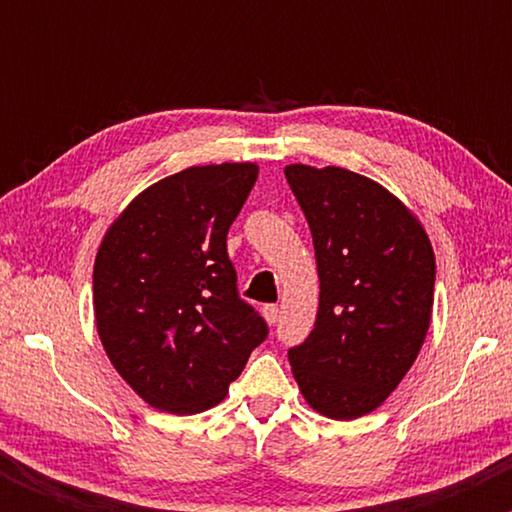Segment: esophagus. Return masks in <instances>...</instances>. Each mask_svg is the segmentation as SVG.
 I'll list each match as a JSON object with an SVG mask.
<instances>
[{
	"mask_svg": "<svg viewBox=\"0 0 512 512\" xmlns=\"http://www.w3.org/2000/svg\"><path fill=\"white\" fill-rule=\"evenodd\" d=\"M262 315H264V320L269 322V325H274V322L279 320V305H274V303L262 305Z\"/></svg>",
	"mask_w": 512,
	"mask_h": 512,
	"instance_id": "34e87169",
	"label": "esophagus"
}]
</instances>
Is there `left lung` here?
Wrapping results in <instances>:
<instances>
[{
  "label": "left lung",
  "instance_id": "obj_1",
  "mask_svg": "<svg viewBox=\"0 0 512 512\" xmlns=\"http://www.w3.org/2000/svg\"><path fill=\"white\" fill-rule=\"evenodd\" d=\"M313 233L320 308L289 349L305 402L327 419L366 416L414 366L433 313L436 255L424 226L354 170L284 168Z\"/></svg>",
  "mask_w": 512,
  "mask_h": 512
}]
</instances>
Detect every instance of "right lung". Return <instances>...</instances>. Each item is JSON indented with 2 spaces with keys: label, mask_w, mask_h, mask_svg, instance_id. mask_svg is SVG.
<instances>
[{
  "label": "right lung",
  "mask_w": 512,
  "mask_h": 512,
  "mask_svg": "<svg viewBox=\"0 0 512 512\" xmlns=\"http://www.w3.org/2000/svg\"><path fill=\"white\" fill-rule=\"evenodd\" d=\"M260 168L192 166L139 192L93 264L105 354L154 409L199 414L226 397L267 322L240 301L226 236Z\"/></svg>",
  "instance_id": "1"
}]
</instances>
